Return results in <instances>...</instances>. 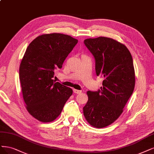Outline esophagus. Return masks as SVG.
<instances>
[{"label": "esophagus", "instance_id": "34e87169", "mask_svg": "<svg viewBox=\"0 0 154 154\" xmlns=\"http://www.w3.org/2000/svg\"><path fill=\"white\" fill-rule=\"evenodd\" d=\"M73 92L75 94H80L82 92V91H79V90H77V89H73Z\"/></svg>", "mask_w": 154, "mask_h": 154}]
</instances>
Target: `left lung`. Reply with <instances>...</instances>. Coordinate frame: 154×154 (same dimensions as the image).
Wrapping results in <instances>:
<instances>
[{"mask_svg": "<svg viewBox=\"0 0 154 154\" xmlns=\"http://www.w3.org/2000/svg\"><path fill=\"white\" fill-rule=\"evenodd\" d=\"M84 43L95 60V72L104 77L97 92L88 91L83 115L92 127L103 128L113 123L122 113L133 92L135 72L130 51L113 39L99 37Z\"/></svg>", "mask_w": 154, "mask_h": 154, "instance_id": "1", "label": "left lung"}]
</instances>
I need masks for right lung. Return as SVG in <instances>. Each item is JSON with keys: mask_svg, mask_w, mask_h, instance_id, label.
Returning <instances> with one entry per match:
<instances>
[{"mask_svg": "<svg viewBox=\"0 0 154 154\" xmlns=\"http://www.w3.org/2000/svg\"><path fill=\"white\" fill-rule=\"evenodd\" d=\"M78 43L71 36L43 34L28 46L21 61L19 76L29 113L42 122L55 120L61 113L72 90L53 79L54 69L62 68Z\"/></svg>", "mask_w": 154, "mask_h": 154, "instance_id": "right-lung-1", "label": "right lung"}]
</instances>
